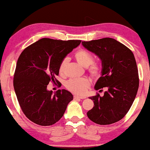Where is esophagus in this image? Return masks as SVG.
I'll list each match as a JSON object with an SVG mask.
<instances>
[{
  "label": "esophagus",
  "instance_id": "1",
  "mask_svg": "<svg viewBox=\"0 0 150 150\" xmlns=\"http://www.w3.org/2000/svg\"><path fill=\"white\" fill-rule=\"evenodd\" d=\"M75 98H81V99H84V98H87L86 96H78V95H74Z\"/></svg>",
  "mask_w": 150,
  "mask_h": 150
}]
</instances>
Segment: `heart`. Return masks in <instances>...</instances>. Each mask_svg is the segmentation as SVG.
Instances as JSON below:
<instances>
[{
	"instance_id": "heart-1",
	"label": "heart",
	"mask_w": 150,
	"mask_h": 150,
	"mask_svg": "<svg viewBox=\"0 0 150 150\" xmlns=\"http://www.w3.org/2000/svg\"><path fill=\"white\" fill-rule=\"evenodd\" d=\"M77 62L84 67H88V70L93 75H98L101 72V66L94 62V55L85 50H81L76 52L75 55ZM68 60L63 59L59 66V71L61 74H64ZM91 85L90 80L87 77L72 78L66 82L65 86L71 92L82 95L84 94Z\"/></svg>"
}]
</instances>
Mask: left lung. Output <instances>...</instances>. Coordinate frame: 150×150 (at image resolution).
I'll list each match as a JSON object with an SVG mask.
<instances>
[{
    "label": "left lung",
    "mask_w": 150,
    "mask_h": 150,
    "mask_svg": "<svg viewBox=\"0 0 150 150\" xmlns=\"http://www.w3.org/2000/svg\"><path fill=\"white\" fill-rule=\"evenodd\" d=\"M82 44L102 61V75L95 88H108L102 97L98 93L89 97L94 106L87 112V116L100 125L115 123L130 110L138 92L139 76L135 57L128 47L110 38L82 42Z\"/></svg>",
    "instance_id": "8db88e82"
}]
</instances>
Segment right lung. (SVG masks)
Segmentation results:
<instances>
[{
  "instance_id": "obj_1",
  "label": "right lung",
  "mask_w": 150,
  "mask_h": 150,
  "mask_svg": "<svg viewBox=\"0 0 150 150\" xmlns=\"http://www.w3.org/2000/svg\"><path fill=\"white\" fill-rule=\"evenodd\" d=\"M81 40L42 38L23 50L18 59L13 85L18 101L25 116L40 126H51L64 115L67 106L73 99L72 94L65 89L53 94L47 90L50 82L59 83L62 61Z\"/></svg>"
}]
</instances>
